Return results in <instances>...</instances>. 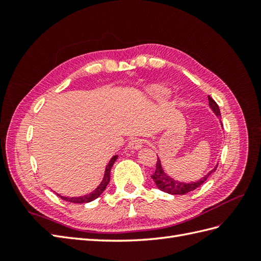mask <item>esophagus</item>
Here are the masks:
<instances>
[{
	"mask_svg": "<svg viewBox=\"0 0 261 261\" xmlns=\"http://www.w3.org/2000/svg\"><path fill=\"white\" fill-rule=\"evenodd\" d=\"M142 143L143 141L139 138H136V139H131L127 143V147L129 149H132V150H138V149H140L142 147Z\"/></svg>",
	"mask_w": 261,
	"mask_h": 261,
	"instance_id": "34e87169",
	"label": "esophagus"
}]
</instances>
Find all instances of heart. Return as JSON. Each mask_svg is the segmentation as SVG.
<instances>
[{
    "mask_svg": "<svg viewBox=\"0 0 261 261\" xmlns=\"http://www.w3.org/2000/svg\"><path fill=\"white\" fill-rule=\"evenodd\" d=\"M148 94L154 99H165L169 97L170 91L162 85H153L148 90Z\"/></svg>",
    "mask_w": 261,
    "mask_h": 261,
    "instance_id": "heart-1",
    "label": "heart"
}]
</instances>
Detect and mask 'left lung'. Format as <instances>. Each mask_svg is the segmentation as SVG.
Returning <instances> with one entry per match:
<instances>
[{
	"instance_id": "obj_1",
	"label": "left lung",
	"mask_w": 261,
	"mask_h": 261,
	"mask_svg": "<svg viewBox=\"0 0 261 261\" xmlns=\"http://www.w3.org/2000/svg\"><path fill=\"white\" fill-rule=\"evenodd\" d=\"M208 104L211 109H212L213 112L215 113L216 116H221V112L219 109V105L216 104L214 99L208 95ZM218 168V165L210 171L207 175H205L203 178L198 179L197 181H192V182H181L178 180H175L169 177L167 174L165 173L163 167H162V163H160V159H157V164H156V171L151 175V178L153 181L156 182L157 187L160 191H163L165 193L168 194H173V195H184L186 193H190L194 190H196L197 187L203 185V182L208 178V176L213 173V171L216 170Z\"/></svg>"
}]
</instances>
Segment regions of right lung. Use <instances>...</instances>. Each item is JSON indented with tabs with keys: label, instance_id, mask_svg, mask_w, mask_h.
Here are the masks:
<instances>
[{
	"label": "right lung",
	"instance_id": "add662e5",
	"mask_svg": "<svg viewBox=\"0 0 261 261\" xmlns=\"http://www.w3.org/2000/svg\"><path fill=\"white\" fill-rule=\"evenodd\" d=\"M116 159H118V156H113L112 158H111V160H110L108 166H107V168H105L103 180L101 181V184H99L91 194H87V195L80 196V197H65V196L59 195V194H57V195L60 198H63L64 201L71 202V203H80V204H82V203H90V202L94 201V199H96L104 192V190H105V188H107V186L109 184L110 176H111V168H112V166L115 163Z\"/></svg>",
	"mask_w": 261,
	"mask_h": 261
}]
</instances>
